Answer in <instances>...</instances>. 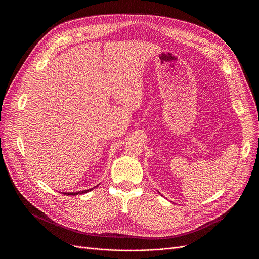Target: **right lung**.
Returning <instances> with one entry per match:
<instances>
[{
  "mask_svg": "<svg viewBox=\"0 0 259 259\" xmlns=\"http://www.w3.org/2000/svg\"><path fill=\"white\" fill-rule=\"evenodd\" d=\"M94 189V188H93ZM93 189H90V190H86V191H82V192H77V193H64V195H66V196H76V195H81V194H86V193H88V192H90L91 190H93Z\"/></svg>",
  "mask_w": 259,
  "mask_h": 259,
  "instance_id": "add662e5",
  "label": "right lung"
}]
</instances>
